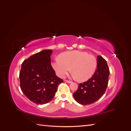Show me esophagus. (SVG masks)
<instances>
[{
    "mask_svg": "<svg viewBox=\"0 0 131 131\" xmlns=\"http://www.w3.org/2000/svg\"><path fill=\"white\" fill-rule=\"evenodd\" d=\"M65 81H66V82H67V83H69V84H70V83H72V81H69V80H65Z\"/></svg>",
    "mask_w": 131,
    "mask_h": 131,
    "instance_id": "obj_1",
    "label": "esophagus"
}]
</instances>
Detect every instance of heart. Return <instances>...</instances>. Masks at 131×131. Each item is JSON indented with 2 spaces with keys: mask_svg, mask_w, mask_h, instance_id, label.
I'll list each match as a JSON object with an SVG mask.
<instances>
[{
  "mask_svg": "<svg viewBox=\"0 0 131 131\" xmlns=\"http://www.w3.org/2000/svg\"><path fill=\"white\" fill-rule=\"evenodd\" d=\"M57 75L63 78L70 70L78 81L89 80L94 74L97 67V61L93 55L84 51H67L59 55L52 63Z\"/></svg>",
  "mask_w": 131,
  "mask_h": 131,
  "instance_id": "1",
  "label": "heart"
}]
</instances>
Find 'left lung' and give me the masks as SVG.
Listing matches in <instances>:
<instances>
[{"label":"left lung","instance_id":"8db88e82","mask_svg":"<svg viewBox=\"0 0 131 131\" xmlns=\"http://www.w3.org/2000/svg\"><path fill=\"white\" fill-rule=\"evenodd\" d=\"M97 67L93 76L79 84L73 97L79 104L88 105L98 101L105 93L108 84L109 69L106 61L101 56L97 58Z\"/></svg>","mask_w":131,"mask_h":131}]
</instances>
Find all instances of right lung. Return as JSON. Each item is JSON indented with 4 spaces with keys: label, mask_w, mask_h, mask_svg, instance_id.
Instances as JSON below:
<instances>
[{
    "label": "right lung",
    "mask_w": 131,
    "mask_h": 131,
    "mask_svg": "<svg viewBox=\"0 0 131 131\" xmlns=\"http://www.w3.org/2000/svg\"><path fill=\"white\" fill-rule=\"evenodd\" d=\"M51 50H43L26 59L19 72L20 87L25 96L35 103L43 104L52 100L63 82L51 64Z\"/></svg>",
    "instance_id": "right-lung-1"
}]
</instances>
